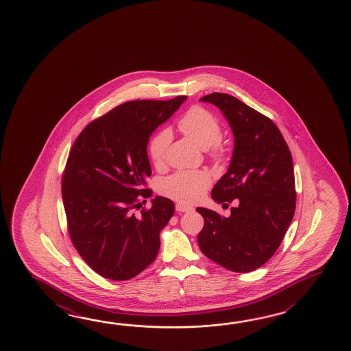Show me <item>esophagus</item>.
<instances>
[{
  "instance_id": "34e87169",
  "label": "esophagus",
  "mask_w": 351,
  "mask_h": 351,
  "mask_svg": "<svg viewBox=\"0 0 351 351\" xmlns=\"http://www.w3.org/2000/svg\"><path fill=\"white\" fill-rule=\"evenodd\" d=\"M176 209H177L178 212H191V210H193V207L186 206L184 203H177V204H176Z\"/></svg>"
}]
</instances>
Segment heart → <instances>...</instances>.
I'll return each mask as SVG.
<instances>
[{"instance_id":"obj_1","label":"heart","mask_w":351,"mask_h":351,"mask_svg":"<svg viewBox=\"0 0 351 351\" xmlns=\"http://www.w3.org/2000/svg\"><path fill=\"white\" fill-rule=\"evenodd\" d=\"M179 132L201 149H208L216 160H222L226 150L218 143L222 129L213 114L201 106H194L179 119ZM172 133L163 129L154 135L149 142L148 152L152 162L156 165H163ZM210 184L208 173L203 171H179L162 183V192L173 199L184 203L199 201Z\"/></svg>"}]
</instances>
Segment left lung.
<instances>
[{
	"label": "left lung",
	"instance_id": "obj_1",
	"mask_svg": "<svg viewBox=\"0 0 351 351\" xmlns=\"http://www.w3.org/2000/svg\"><path fill=\"white\" fill-rule=\"evenodd\" d=\"M230 123L234 148L228 171L212 189L217 203H231V216L197 208L204 218L198 234L202 254L233 272H251L275 254L291 223L296 191L291 153L272 120L237 97H201Z\"/></svg>",
	"mask_w": 351,
	"mask_h": 351
}]
</instances>
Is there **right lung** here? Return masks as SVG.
Listing matches in <instances>:
<instances>
[{
    "label": "right lung",
    "instance_id": "1",
    "mask_svg": "<svg viewBox=\"0 0 351 351\" xmlns=\"http://www.w3.org/2000/svg\"><path fill=\"white\" fill-rule=\"evenodd\" d=\"M186 99L118 105L88 124L70 150L61 183L69 234L100 276L130 280L157 257L174 203L157 195L152 208L134 210L153 193L147 184L150 135Z\"/></svg>",
    "mask_w": 351,
    "mask_h": 351
}]
</instances>
